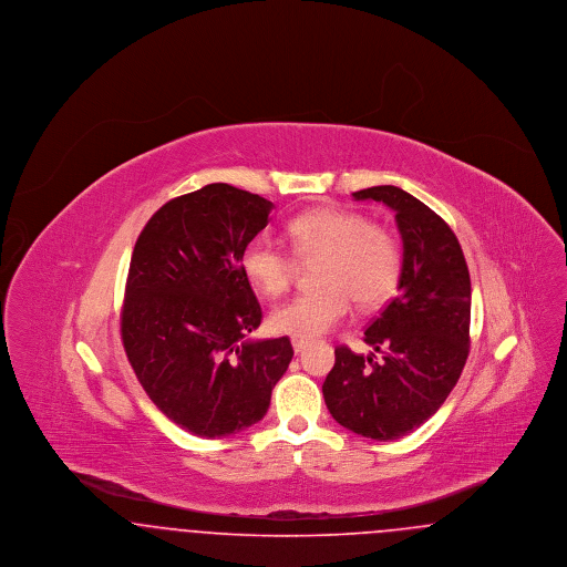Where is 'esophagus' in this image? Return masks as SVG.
I'll list each match as a JSON object with an SVG mask.
<instances>
[{"label": "esophagus", "mask_w": 567, "mask_h": 567, "mask_svg": "<svg viewBox=\"0 0 567 567\" xmlns=\"http://www.w3.org/2000/svg\"><path fill=\"white\" fill-rule=\"evenodd\" d=\"M291 344H293V351L301 352L306 347H308V344H310V342H308V340H303V338H293V340H291Z\"/></svg>", "instance_id": "1"}]
</instances>
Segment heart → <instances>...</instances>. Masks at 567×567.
Masks as SVG:
<instances>
[{"instance_id":"b5f03b06","label":"heart","mask_w":567,"mask_h":567,"mask_svg":"<svg viewBox=\"0 0 567 567\" xmlns=\"http://www.w3.org/2000/svg\"><path fill=\"white\" fill-rule=\"evenodd\" d=\"M287 236L299 259H321L317 268L321 289L280 303L270 315L276 333L306 340L323 336L349 315L351 299L361 308H372L400 285L404 264L400 240L361 213L336 206L312 208L289 220ZM240 266L259 293L276 297L291 287L297 259L268 236H255L244 244Z\"/></svg>"}]
</instances>
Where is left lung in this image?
<instances>
[{
    "instance_id": "1",
    "label": "left lung",
    "mask_w": 567,
    "mask_h": 567,
    "mask_svg": "<svg viewBox=\"0 0 567 567\" xmlns=\"http://www.w3.org/2000/svg\"><path fill=\"white\" fill-rule=\"evenodd\" d=\"M352 197L395 213L404 264L398 296L363 338L382 359L338 347L324 404L342 427L386 442L421 427L457 384L470 352L472 285L457 236L423 202L393 185Z\"/></svg>"
}]
</instances>
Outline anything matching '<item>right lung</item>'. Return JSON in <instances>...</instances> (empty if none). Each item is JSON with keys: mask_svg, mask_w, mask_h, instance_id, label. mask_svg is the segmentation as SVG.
Instances as JSON below:
<instances>
[{"mask_svg": "<svg viewBox=\"0 0 567 567\" xmlns=\"http://www.w3.org/2000/svg\"><path fill=\"white\" fill-rule=\"evenodd\" d=\"M274 204L225 183L174 197L137 236L121 338L146 395L197 437L259 423L287 372L289 338L246 340L261 306L240 266Z\"/></svg>", "mask_w": 567, "mask_h": 567, "instance_id": "add662e5", "label": "right lung"}]
</instances>
